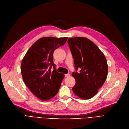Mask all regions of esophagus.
Instances as JSON below:
<instances>
[{
    "mask_svg": "<svg viewBox=\"0 0 129 129\" xmlns=\"http://www.w3.org/2000/svg\"><path fill=\"white\" fill-rule=\"evenodd\" d=\"M70 74L69 73H67V74H64V77H69L70 76Z\"/></svg>",
    "mask_w": 129,
    "mask_h": 129,
    "instance_id": "esophagus-1",
    "label": "esophagus"
}]
</instances>
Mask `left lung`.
Masks as SVG:
<instances>
[{"instance_id": "obj_1", "label": "left lung", "mask_w": 129, "mask_h": 129, "mask_svg": "<svg viewBox=\"0 0 129 129\" xmlns=\"http://www.w3.org/2000/svg\"><path fill=\"white\" fill-rule=\"evenodd\" d=\"M68 43L74 59L76 80L72 91L82 99H89L98 93L105 83L108 66L104 54L94 43L84 37L71 38ZM79 69L80 71H76Z\"/></svg>"}]
</instances>
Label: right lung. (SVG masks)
<instances>
[{
    "mask_svg": "<svg viewBox=\"0 0 129 129\" xmlns=\"http://www.w3.org/2000/svg\"><path fill=\"white\" fill-rule=\"evenodd\" d=\"M67 39L52 37L40 38L29 49L22 59L21 72L23 80L41 100H49L59 91L64 76L57 72L53 54L56 49L64 45ZM52 67V72L50 70Z\"/></svg>",
    "mask_w": 129,
    "mask_h": 129,
    "instance_id": "add662e5",
    "label": "right lung"
}]
</instances>
